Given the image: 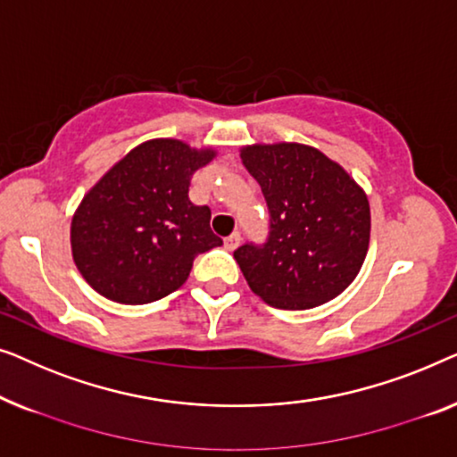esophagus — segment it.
Here are the masks:
<instances>
[{"instance_id":"esophagus-1","label":"esophagus","mask_w":457,"mask_h":457,"mask_svg":"<svg viewBox=\"0 0 457 457\" xmlns=\"http://www.w3.org/2000/svg\"><path fill=\"white\" fill-rule=\"evenodd\" d=\"M240 240H242L240 231H234V234H229L226 240H223V244H226L228 250H236L237 246H240Z\"/></svg>"}]
</instances>
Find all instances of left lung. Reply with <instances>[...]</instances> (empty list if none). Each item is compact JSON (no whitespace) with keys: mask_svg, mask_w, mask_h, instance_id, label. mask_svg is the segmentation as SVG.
I'll list each match as a JSON object with an SVG mask.
<instances>
[{"mask_svg":"<svg viewBox=\"0 0 457 457\" xmlns=\"http://www.w3.org/2000/svg\"><path fill=\"white\" fill-rule=\"evenodd\" d=\"M240 157L271 217L265 244H244L234 253L250 290L284 311L333 300L356 279L369 250L364 190L308 145H248Z\"/></svg>","mask_w":457,"mask_h":457,"instance_id":"left-lung-1","label":"left lung"}]
</instances>
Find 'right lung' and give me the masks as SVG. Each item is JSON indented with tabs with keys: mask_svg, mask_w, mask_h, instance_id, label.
Listing matches in <instances>:
<instances>
[{
	"mask_svg": "<svg viewBox=\"0 0 457 457\" xmlns=\"http://www.w3.org/2000/svg\"><path fill=\"white\" fill-rule=\"evenodd\" d=\"M215 149L176 138L134 146L72 217V259L95 292L120 304H149L188 279L196 254L221 246L211 209L190 203V178Z\"/></svg>",
	"mask_w": 457,
	"mask_h": 457,
	"instance_id": "1",
	"label": "right lung"
}]
</instances>
